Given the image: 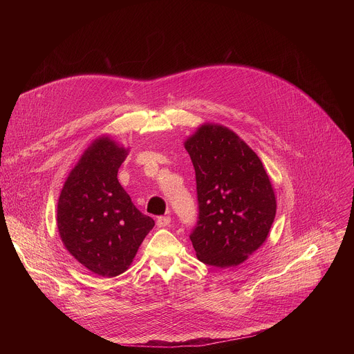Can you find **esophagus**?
I'll use <instances>...</instances> for the list:
<instances>
[{
	"mask_svg": "<svg viewBox=\"0 0 354 354\" xmlns=\"http://www.w3.org/2000/svg\"><path fill=\"white\" fill-rule=\"evenodd\" d=\"M169 223H171V217H168V216H160V217L157 218V225H158L160 228L168 227Z\"/></svg>",
	"mask_w": 354,
	"mask_h": 354,
	"instance_id": "1",
	"label": "esophagus"
}]
</instances>
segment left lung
<instances>
[{"mask_svg": "<svg viewBox=\"0 0 354 354\" xmlns=\"http://www.w3.org/2000/svg\"><path fill=\"white\" fill-rule=\"evenodd\" d=\"M196 172L198 220L190 241L197 259L230 268L266 241L276 197L259 157L232 130L203 124L185 141Z\"/></svg>", "mask_w": 354, "mask_h": 354, "instance_id": "8db88e82", "label": "left lung"}]
</instances>
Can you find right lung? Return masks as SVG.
I'll return each mask as SVG.
<instances>
[{
	"label": "right lung",
	"instance_id": "add662e5",
	"mask_svg": "<svg viewBox=\"0 0 354 354\" xmlns=\"http://www.w3.org/2000/svg\"><path fill=\"white\" fill-rule=\"evenodd\" d=\"M126 156L127 149L109 137L96 138L70 172L57 203V228L66 249L102 277L126 272L156 225L118 180Z\"/></svg>",
	"mask_w": 354,
	"mask_h": 354
}]
</instances>
